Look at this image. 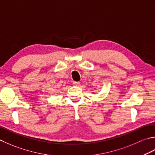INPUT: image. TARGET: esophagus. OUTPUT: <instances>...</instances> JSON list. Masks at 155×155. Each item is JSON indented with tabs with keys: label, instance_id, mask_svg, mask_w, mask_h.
<instances>
[{
	"label": "esophagus",
	"instance_id": "obj_1",
	"mask_svg": "<svg viewBox=\"0 0 155 155\" xmlns=\"http://www.w3.org/2000/svg\"><path fill=\"white\" fill-rule=\"evenodd\" d=\"M73 85L75 86H79L80 85V82H78V81H74Z\"/></svg>",
	"mask_w": 155,
	"mask_h": 155
}]
</instances>
